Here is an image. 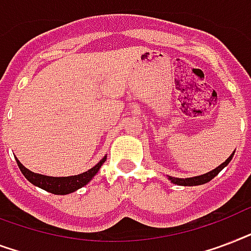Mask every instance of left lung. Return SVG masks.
<instances>
[{
    "instance_id": "obj_1",
    "label": "left lung",
    "mask_w": 251,
    "mask_h": 251,
    "mask_svg": "<svg viewBox=\"0 0 251 251\" xmlns=\"http://www.w3.org/2000/svg\"><path fill=\"white\" fill-rule=\"evenodd\" d=\"M234 154V153H233ZM233 154L230 157H229L228 160L225 161V162H223V164L219 166V168L213 169L212 172L207 173V174H203V176H194V178H174V176H169V179L172 180L173 183L176 184H179V186H199V184H203V183H207V182H209L211 179H213L215 176L219 174V173L223 170V169L226 166V165L230 162V160H232Z\"/></svg>"
}]
</instances>
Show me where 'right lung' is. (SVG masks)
<instances>
[{
  "mask_svg": "<svg viewBox=\"0 0 251 251\" xmlns=\"http://www.w3.org/2000/svg\"><path fill=\"white\" fill-rule=\"evenodd\" d=\"M104 161H106V158H102L98 164L95 165L94 168H91L90 170H87V172L82 173V174L72 176H60V178L35 174V173L30 172L28 169L25 168L18 160H17V164H18L21 172H22L23 176H26V179L28 182H31L35 186H38V187L43 188V190H46V191L55 194V195H67V194H71V192L83 187L98 173L99 168L103 165Z\"/></svg>",
  "mask_w": 251,
  "mask_h": 251,
  "instance_id": "right-lung-1",
  "label": "right lung"
}]
</instances>
